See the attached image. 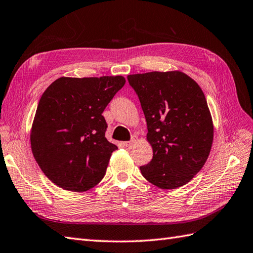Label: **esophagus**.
I'll list each match as a JSON object with an SVG mask.
<instances>
[{
	"instance_id": "esophagus-1",
	"label": "esophagus",
	"mask_w": 253,
	"mask_h": 253,
	"mask_svg": "<svg viewBox=\"0 0 253 253\" xmlns=\"http://www.w3.org/2000/svg\"><path fill=\"white\" fill-rule=\"evenodd\" d=\"M135 143H136V139H135V138H133L131 141H127V142H124V146H126L127 148H130V147H132V146H133V144H135Z\"/></svg>"
}]
</instances>
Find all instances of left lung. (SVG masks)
Returning a JSON list of instances; mask_svg holds the SVG:
<instances>
[{"label": "left lung", "mask_w": 253, "mask_h": 253, "mask_svg": "<svg viewBox=\"0 0 253 253\" xmlns=\"http://www.w3.org/2000/svg\"><path fill=\"white\" fill-rule=\"evenodd\" d=\"M147 121L153 158L142 176L161 189L189 182L209 157L213 122L199 84L179 71L128 75Z\"/></svg>", "instance_id": "left-lung-1"}]
</instances>
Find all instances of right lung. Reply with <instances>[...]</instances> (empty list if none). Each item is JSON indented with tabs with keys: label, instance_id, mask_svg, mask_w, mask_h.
<instances>
[{
	"label": "right lung",
	"instance_id": "1",
	"mask_svg": "<svg viewBox=\"0 0 253 253\" xmlns=\"http://www.w3.org/2000/svg\"><path fill=\"white\" fill-rule=\"evenodd\" d=\"M123 76L61 77L42 94L30 131L32 154L44 175L69 191H87L103 178L117 147L105 138L104 109Z\"/></svg>",
	"mask_w": 253,
	"mask_h": 253
}]
</instances>
